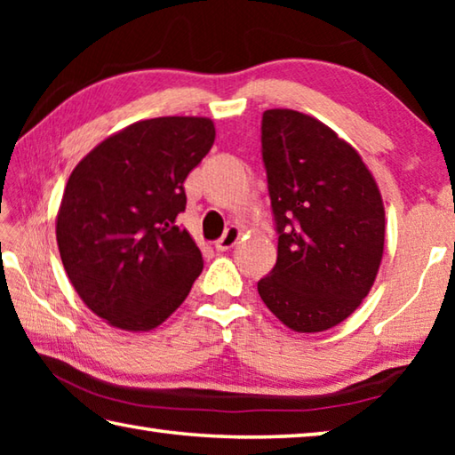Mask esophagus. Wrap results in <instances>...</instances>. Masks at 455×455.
I'll list each match as a JSON object with an SVG mask.
<instances>
[{"mask_svg":"<svg viewBox=\"0 0 455 455\" xmlns=\"http://www.w3.org/2000/svg\"><path fill=\"white\" fill-rule=\"evenodd\" d=\"M238 236H241V228H236V227H230V228H227L225 230V235H222L217 243H214V249L217 251H228V249H233V246L236 244V241H238Z\"/></svg>","mask_w":455,"mask_h":455,"instance_id":"1","label":"esophagus"}]
</instances>
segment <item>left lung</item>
Returning a JSON list of instances; mask_svg holds the SVG:
<instances>
[{
  "mask_svg": "<svg viewBox=\"0 0 455 455\" xmlns=\"http://www.w3.org/2000/svg\"><path fill=\"white\" fill-rule=\"evenodd\" d=\"M260 154L279 244L259 295L299 333L335 327L367 297L381 263L379 188L347 142L301 112L263 114Z\"/></svg>",
  "mask_w": 455,
  "mask_h": 455,
  "instance_id": "8db88e82",
  "label": "left lung"
}]
</instances>
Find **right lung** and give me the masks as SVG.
<instances>
[{
  "label": "right lung",
  "mask_w": 455,
  "mask_h": 455,
  "mask_svg": "<svg viewBox=\"0 0 455 455\" xmlns=\"http://www.w3.org/2000/svg\"><path fill=\"white\" fill-rule=\"evenodd\" d=\"M214 142L209 118L142 120L106 138L74 168L56 236L74 289L98 317L128 331L158 327L203 271L176 225L184 180Z\"/></svg>",
  "instance_id": "add662e5"
}]
</instances>
